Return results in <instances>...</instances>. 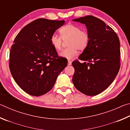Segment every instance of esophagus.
<instances>
[{
  "instance_id": "esophagus-1",
  "label": "esophagus",
  "mask_w": 130,
  "mask_h": 130,
  "mask_svg": "<svg viewBox=\"0 0 130 130\" xmlns=\"http://www.w3.org/2000/svg\"><path fill=\"white\" fill-rule=\"evenodd\" d=\"M68 65H72V61L70 60H68Z\"/></svg>"
}]
</instances>
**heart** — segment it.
Masks as SVG:
<instances>
[{
    "label": "heart",
    "instance_id": "1",
    "mask_svg": "<svg viewBox=\"0 0 130 130\" xmlns=\"http://www.w3.org/2000/svg\"><path fill=\"white\" fill-rule=\"evenodd\" d=\"M61 37L53 34L50 37V43L56 50L62 49L63 41L69 39L68 47L63 49L60 55L67 59H72L78 54V50L83 51L89 45L90 37L86 30L81 29L78 26L68 23L60 28Z\"/></svg>",
    "mask_w": 130,
    "mask_h": 130
}]
</instances>
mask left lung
<instances>
[{
    "label": "left lung",
    "mask_w": 130,
    "mask_h": 130,
    "mask_svg": "<svg viewBox=\"0 0 130 130\" xmlns=\"http://www.w3.org/2000/svg\"><path fill=\"white\" fill-rule=\"evenodd\" d=\"M85 24L89 34V45L78 57L85 61L72 62L73 84L88 96L102 93L113 82L120 67V42L114 30L104 22L91 15L73 19Z\"/></svg>",
    "instance_id": "8db88e82"
}]
</instances>
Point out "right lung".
Listing matches in <instances>:
<instances>
[{
    "label": "right lung",
    "mask_w": 130,
    "mask_h": 130,
    "mask_svg": "<svg viewBox=\"0 0 130 130\" xmlns=\"http://www.w3.org/2000/svg\"><path fill=\"white\" fill-rule=\"evenodd\" d=\"M65 21L40 18L25 26L11 48L9 68L15 82L34 96L46 93L67 67V59L58 56L50 37Z\"/></svg>",
    "instance_id": "add662e5"
}]
</instances>
